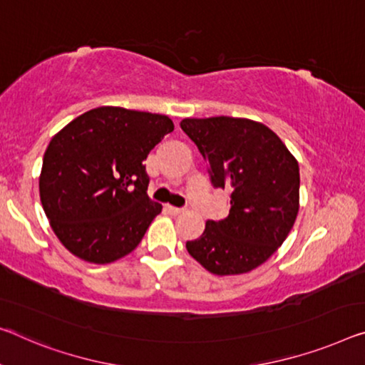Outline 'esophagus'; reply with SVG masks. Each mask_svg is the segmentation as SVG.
Returning <instances> with one entry per match:
<instances>
[{"label":"esophagus","mask_w":365,"mask_h":365,"mask_svg":"<svg viewBox=\"0 0 365 365\" xmlns=\"http://www.w3.org/2000/svg\"><path fill=\"white\" fill-rule=\"evenodd\" d=\"M166 212H168V214H171V215H181L182 212H184V209H178V207L166 205Z\"/></svg>","instance_id":"1"}]
</instances>
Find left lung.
I'll return each mask as SVG.
<instances>
[{
  "label": "left lung",
  "instance_id": "8db88e82",
  "mask_svg": "<svg viewBox=\"0 0 365 365\" xmlns=\"http://www.w3.org/2000/svg\"><path fill=\"white\" fill-rule=\"evenodd\" d=\"M209 163L214 187L230 190L223 220H207L186 248L217 276L253 271L284 243L299 214V163L271 128L240 117L181 120Z\"/></svg>",
  "mask_w": 365,
  "mask_h": 365
}]
</instances>
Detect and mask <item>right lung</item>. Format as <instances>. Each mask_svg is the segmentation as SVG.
<instances>
[{
    "label": "right lung",
    "instance_id": "add662e5",
    "mask_svg": "<svg viewBox=\"0 0 365 365\" xmlns=\"http://www.w3.org/2000/svg\"><path fill=\"white\" fill-rule=\"evenodd\" d=\"M173 130L168 115L104 106L50 140L38 190L50 227L71 255L108 264L137 248L161 212L147 194L143 161Z\"/></svg>",
    "mask_w": 365,
    "mask_h": 365
}]
</instances>
